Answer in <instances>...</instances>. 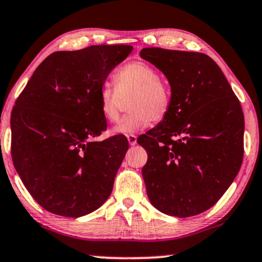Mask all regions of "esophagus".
<instances>
[{"label":"esophagus","mask_w":262,"mask_h":262,"mask_svg":"<svg viewBox=\"0 0 262 262\" xmlns=\"http://www.w3.org/2000/svg\"><path fill=\"white\" fill-rule=\"evenodd\" d=\"M127 139H128V142L130 146H134L135 144H137V137H135L134 134H129L127 135Z\"/></svg>","instance_id":"esophagus-1"}]
</instances>
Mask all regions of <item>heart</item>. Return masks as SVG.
<instances>
[{
	"label": "heart",
	"mask_w": 262,
	"mask_h": 262,
	"mask_svg": "<svg viewBox=\"0 0 262 262\" xmlns=\"http://www.w3.org/2000/svg\"><path fill=\"white\" fill-rule=\"evenodd\" d=\"M115 88L104 85L99 95V106L107 122L120 118L121 98H129L128 111L112 129L116 134H132L147 127L152 121H162L170 110L169 85L158 78L157 71L142 61L124 65L114 75Z\"/></svg>",
	"instance_id": "heart-1"
}]
</instances>
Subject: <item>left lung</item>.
Masks as SVG:
<instances>
[{"label":"left lung","mask_w":262,"mask_h":262,"mask_svg":"<svg viewBox=\"0 0 262 262\" xmlns=\"http://www.w3.org/2000/svg\"><path fill=\"white\" fill-rule=\"evenodd\" d=\"M140 57L167 77L168 115L138 139L147 152L142 168L156 209L178 217L216 203L243 161L244 116L239 100L213 59L203 53L144 48Z\"/></svg>","instance_id":"left-lung-1"}]
</instances>
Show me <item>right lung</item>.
I'll return each mask as SVG.
<instances>
[{
    "label": "right lung",
    "instance_id": "1",
    "mask_svg": "<svg viewBox=\"0 0 262 262\" xmlns=\"http://www.w3.org/2000/svg\"><path fill=\"white\" fill-rule=\"evenodd\" d=\"M132 46H92L43 60L11 116L12 160L34 200L53 214L79 217L110 197L129 145L124 135L93 141L106 129L99 95Z\"/></svg>",
    "mask_w": 262,
    "mask_h": 262
}]
</instances>
